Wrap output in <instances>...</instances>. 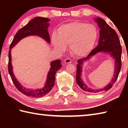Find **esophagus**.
Masks as SVG:
<instances>
[{
  "label": "esophagus",
  "instance_id": "esophagus-1",
  "mask_svg": "<svg viewBox=\"0 0 128 128\" xmlns=\"http://www.w3.org/2000/svg\"><path fill=\"white\" fill-rule=\"evenodd\" d=\"M64 62L65 64H70L71 62V59L69 58H66V59H64Z\"/></svg>",
  "mask_w": 128,
  "mask_h": 128
}]
</instances>
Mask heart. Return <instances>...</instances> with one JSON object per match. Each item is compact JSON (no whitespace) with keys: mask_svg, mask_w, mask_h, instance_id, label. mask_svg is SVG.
I'll list each match as a JSON object with an SVG mask.
<instances>
[{"mask_svg":"<svg viewBox=\"0 0 128 128\" xmlns=\"http://www.w3.org/2000/svg\"><path fill=\"white\" fill-rule=\"evenodd\" d=\"M98 38L94 25L82 22H73L60 26L58 34L54 33L52 40L55 48L61 52L69 45L73 55L85 56L92 50Z\"/></svg>","mask_w":128,"mask_h":128,"instance_id":"heart-1","label":"heart"}]
</instances>
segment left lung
I'll use <instances>...</instances> for the list:
<instances>
[{
  "instance_id": "obj_1",
  "label": "left lung",
  "mask_w": 128,
  "mask_h": 128,
  "mask_svg": "<svg viewBox=\"0 0 128 128\" xmlns=\"http://www.w3.org/2000/svg\"><path fill=\"white\" fill-rule=\"evenodd\" d=\"M95 21L100 28L98 44L94 50H92L87 57L81 58L78 60L76 71V82L77 85H78L81 89L85 92L91 93L99 92L110 89L118 79L121 68L122 49L118 34L115 30L108 25L103 19L97 17L95 18ZM99 52L107 53L114 59L115 72L111 82L104 88L99 90H92L88 87L82 81L81 78L82 65L84 62L90 60V57Z\"/></svg>"
}]
</instances>
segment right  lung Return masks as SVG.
I'll use <instances>...</instances> for the list:
<instances>
[{
	"mask_svg": "<svg viewBox=\"0 0 128 128\" xmlns=\"http://www.w3.org/2000/svg\"><path fill=\"white\" fill-rule=\"evenodd\" d=\"M50 20L44 17H36L32 19L29 22L24 26L17 32L16 35L13 40L10 46V50L8 52V72L13 81V83L17 89L26 96H32L33 98H41L47 95L53 88L55 82V75L56 72L62 68L61 61L58 59L51 62V68L47 74L46 84L44 87L36 89H30V88L24 87L19 83L15 78L13 72V67L11 61V49L16 45L19 41L26 36H36L50 43V38L48 32V28L50 24H48Z\"/></svg>",
	"mask_w": 128,
	"mask_h": 128,
	"instance_id": "obj_1",
	"label": "right lung"
}]
</instances>
